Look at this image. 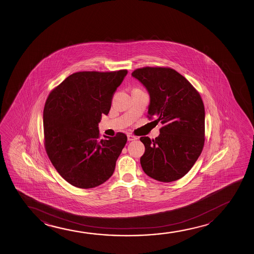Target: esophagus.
<instances>
[{
    "label": "esophagus",
    "mask_w": 254,
    "mask_h": 254,
    "mask_svg": "<svg viewBox=\"0 0 254 254\" xmlns=\"http://www.w3.org/2000/svg\"><path fill=\"white\" fill-rule=\"evenodd\" d=\"M127 139H128L129 141H132V140L137 139V137H136V136L132 135V134H127Z\"/></svg>",
    "instance_id": "obj_1"
}]
</instances>
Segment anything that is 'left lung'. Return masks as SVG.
<instances>
[{
  "instance_id": "obj_1",
  "label": "left lung",
  "mask_w": 254,
  "mask_h": 254,
  "mask_svg": "<svg viewBox=\"0 0 254 254\" xmlns=\"http://www.w3.org/2000/svg\"><path fill=\"white\" fill-rule=\"evenodd\" d=\"M132 76L148 91L147 117L161 122L155 139L141 137L140 165L146 175L161 182L181 179L190 171L205 142V108L198 91L169 67L146 66Z\"/></svg>"
}]
</instances>
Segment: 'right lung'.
<instances>
[{"label":"right lung","instance_id":"1","mask_svg":"<svg viewBox=\"0 0 254 254\" xmlns=\"http://www.w3.org/2000/svg\"><path fill=\"white\" fill-rule=\"evenodd\" d=\"M127 70L71 74L53 89L43 110L44 145L60 175L76 188H93L111 177L125 133L100 139L98 125Z\"/></svg>","mask_w":254,"mask_h":254}]
</instances>
